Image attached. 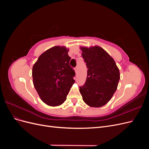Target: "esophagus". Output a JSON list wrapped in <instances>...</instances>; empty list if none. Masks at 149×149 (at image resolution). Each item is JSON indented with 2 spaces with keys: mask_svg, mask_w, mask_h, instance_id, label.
Here are the masks:
<instances>
[{
  "mask_svg": "<svg viewBox=\"0 0 149 149\" xmlns=\"http://www.w3.org/2000/svg\"><path fill=\"white\" fill-rule=\"evenodd\" d=\"M74 71H75L76 73L78 71V67H76V68H74Z\"/></svg>",
  "mask_w": 149,
  "mask_h": 149,
  "instance_id": "obj_1",
  "label": "esophagus"
}]
</instances>
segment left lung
Masks as SVG:
<instances>
[{"instance_id":"obj_1","label":"left lung","mask_w":149,"mask_h":149,"mask_svg":"<svg viewBox=\"0 0 149 149\" xmlns=\"http://www.w3.org/2000/svg\"><path fill=\"white\" fill-rule=\"evenodd\" d=\"M80 49L88 70L79 92L89 106L102 107L111 100L118 88L119 70L113 58L101 47H81Z\"/></svg>"}]
</instances>
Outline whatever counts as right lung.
Segmentation results:
<instances>
[{
    "label": "right lung",
    "mask_w": 149,
    "mask_h": 149,
    "mask_svg": "<svg viewBox=\"0 0 149 149\" xmlns=\"http://www.w3.org/2000/svg\"><path fill=\"white\" fill-rule=\"evenodd\" d=\"M69 49L55 46L40 55L32 68L33 83L40 99L49 106L62 104L75 82Z\"/></svg>",
    "instance_id": "obj_1"
}]
</instances>
